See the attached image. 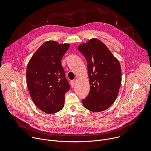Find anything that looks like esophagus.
<instances>
[{
	"mask_svg": "<svg viewBox=\"0 0 151 151\" xmlns=\"http://www.w3.org/2000/svg\"><path fill=\"white\" fill-rule=\"evenodd\" d=\"M70 83H71V85H72V87H75V81H70Z\"/></svg>",
	"mask_w": 151,
	"mask_h": 151,
	"instance_id": "34e87169",
	"label": "esophagus"
}]
</instances>
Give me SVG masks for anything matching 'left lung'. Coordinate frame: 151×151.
<instances>
[{"label":"left lung","instance_id":"8db88e82","mask_svg":"<svg viewBox=\"0 0 151 151\" xmlns=\"http://www.w3.org/2000/svg\"><path fill=\"white\" fill-rule=\"evenodd\" d=\"M78 50L87 61L90 83V93L82 100L83 105L92 112L105 111L116 100L121 87L119 62L108 48L96 38L81 44Z\"/></svg>","mask_w":151,"mask_h":151}]
</instances>
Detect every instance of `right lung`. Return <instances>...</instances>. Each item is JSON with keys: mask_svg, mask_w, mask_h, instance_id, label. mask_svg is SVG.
Instances as JSON below:
<instances>
[{"mask_svg": "<svg viewBox=\"0 0 151 151\" xmlns=\"http://www.w3.org/2000/svg\"><path fill=\"white\" fill-rule=\"evenodd\" d=\"M70 47L49 40L43 44L29 61L26 79L35 105L47 114H55L64 105V95L70 88L61 60Z\"/></svg>", "mask_w": 151, "mask_h": 151, "instance_id": "add662e5", "label": "right lung"}]
</instances>
